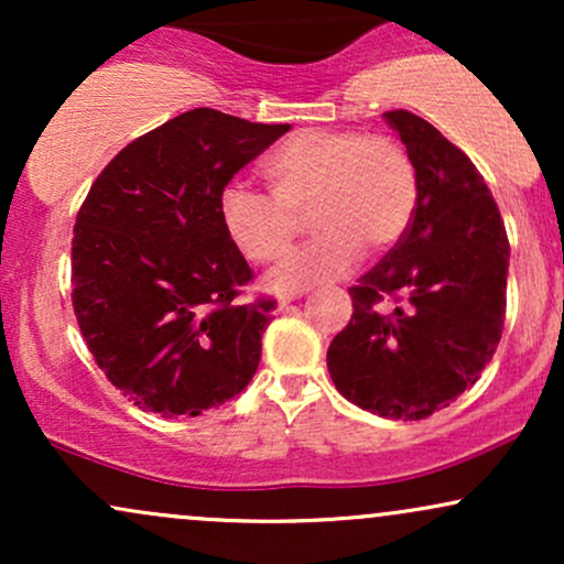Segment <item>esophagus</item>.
I'll return each mask as SVG.
<instances>
[{"instance_id": "34e87169", "label": "esophagus", "mask_w": 564, "mask_h": 564, "mask_svg": "<svg viewBox=\"0 0 564 564\" xmlns=\"http://www.w3.org/2000/svg\"><path fill=\"white\" fill-rule=\"evenodd\" d=\"M300 296H302V291H286V294L278 296V307H286V304L300 300Z\"/></svg>"}]
</instances>
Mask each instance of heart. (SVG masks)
Returning <instances> with one entry per match:
<instances>
[{
    "label": "heart",
    "mask_w": 564,
    "mask_h": 564,
    "mask_svg": "<svg viewBox=\"0 0 564 564\" xmlns=\"http://www.w3.org/2000/svg\"><path fill=\"white\" fill-rule=\"evenodd\" d=\"M270 196L241 185L219 193V223L243 260H281L307 215L315 238L275 270V289L310 286L339 275L360 246L381 251L398 243L419 200L416 166L390 134L302 129L262 161Z\"/></svg>",
    "instance_id": "obj_1"
}]
</instances>
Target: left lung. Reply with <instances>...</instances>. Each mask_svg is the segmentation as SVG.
<instances>
[{
	"mask_svg": "<svg viewBox=\"0 0 564 564\" xmlns=\"http://www.w3.org/2000/svg\"><path fill=\"white\" fill-rule=\"evenodd\" d=\"M384 119L416 166V212L390 254L349 289L352 318L326 360L349 403L419 422L448 408L494 358L507 315L509 238L467 153L422 116Z\"/></svg>",
	"mask_w": 564,
	"mask_h": 564,
	"instance_id": "8db88e82",
	"label": "left lung"
}]
</instances>
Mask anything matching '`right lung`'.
Listing matches in <instances>:
<instances>
[{
    "label": "right lung",
    "mask_w": 564,
    "mask_h": 564,
    "mask_svg": "<svg viewBox=\"0 0 564 564\" xmlns=\"http://www.w3.org/2000/svg\"><path fill=\"white\" fill-rule=\"evenodd\" d=\"M289 129L193 108L129 142L89 187L70 300L95 364L142 411L198 416L257 373L275 300L238 302L251 268L217 204Z\"/></svg>",
    "instance_id": "right-lung-1"
}]
</instances>
